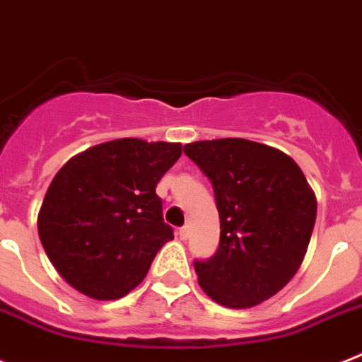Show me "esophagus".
<instances>
[{"label": "esophagus", "mask_w": 362, "mask_h": 362, "mask_svg": "<svg viewBox=\"0 0 362 362\" xmlns=\"http://www.w3.org/2000/svg\"><path fill=\"white\" fill-rule=\"evenodd\" d=\"M189 235H191L189 226H184V228L178 229V237H180L182 240H187V238H189Z\"/></svg>", "instance_id": "34e87169"}]
</instances>
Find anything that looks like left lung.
<instances>
[{
  "label": "left lung",
  "instance_id": "8db88e82",
  "mask_svg": "<svg viewBox=\"0 0 362 362\" xmlns=\"http://www.w3.org/2000/svg\"><path fill=\"white\" fill-rule=\"evenodd\" d=\"M184 153L211 180L220 216L218 250L194 262L200 288L233 310L268 300L293 279L312 238L317 199L304 173L246 138L191 142Z\"/></svg>",
  "mask_w": 362,
  "mask_h": 362
}]
</instances>
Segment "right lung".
I'll use <instances>...</instances> for the list:
<instances>
[{"mask_svg": "<svg viewBox=\"0 0 362 362\" xmlns=\"http://www.w3.org/2000/svg\"><path fill=\"white\" fill-rule=\"evenodd\" d=\"M180 155L182 144L118 138L81 151L56 173L37 233L67 284L116 300L146 279L160 247L173 240L156 184Z\"/></svg>", "mask_w": 362, "mask_h": 362, "instance_id": "add662e5", "label": "right lung"}]
</instances>
